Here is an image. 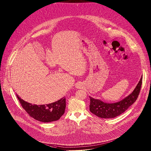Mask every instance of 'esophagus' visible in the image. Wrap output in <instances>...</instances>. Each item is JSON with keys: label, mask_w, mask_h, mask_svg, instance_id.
<instances>
[{"label": "esophagus", "mask_w": 151, "mask_h": 151, "mask_svg": "<svg viewBox=\"0 0 151 151\" xmlns=\"http://www.w3.org/2000/svg\"><path fill=\"white\" fill-rule=\"evenodd\" d=\"M76 88H81V84H79V83H78L77 85H76Z\"/></svg>", "instance_id": "1"}]
</instances>
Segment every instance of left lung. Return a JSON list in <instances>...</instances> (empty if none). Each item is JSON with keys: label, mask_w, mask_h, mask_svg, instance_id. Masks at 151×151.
Masks as SVG:
<instances>
[{"label": "left lung", "mask_w": 151, "mask_h": 151, "mask_svg": "<svg viewBox=\"0 0 151 151\" xmlns=\"http://www.w3.org/2000/svg\"><path fill=\"white\" fill-rule=\"evenodd\" d=\"M142 83V76L134 91L124 99L117 103H104L89 96L90 111L93 114L103 119L114 118L125 111L137 99Z\"/></svg>", "instance_id": "left-lung-1"}]
</instances>
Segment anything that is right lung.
<instances>
[{
	"instance_id": "obj_1",
	"label": "right lung",
	"mask_w": 151,
	"mask_h": 151,
	"mask_svg": "<svg viewBox=\"0 0 151 151\" xmlns=\"http://www.w3.org/2000/svg\"><path fill=\"white\" fill-rule=\"evenodd\" d=\"M16 96L22 107L30 116L39 121L49 122L58 120L65 113L66 107V99L65 97L46 105H32L20 98L17 94Z\"/></svg>"
}]
</instances>
